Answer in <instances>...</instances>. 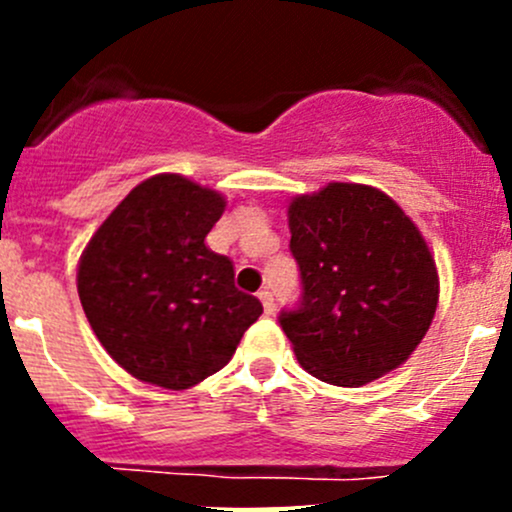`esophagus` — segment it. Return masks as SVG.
Here are the masks:
<instances>
[{"instance_id": "esophagus-1", "label": "esophagus", "mask_w": 512, "mask_h": 512, "mask_svg": "<svg viewBox=\"0 0 512 512\" xmlns=\"http://www.w3.org/2000/svg\"><path fill=\"white\" fill-rule=\"evenodd\" d=\"M260 299H262V307H265V314H275V294H272L270 289H262Z\"/></svg>"}]
</instances>
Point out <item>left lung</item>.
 Wrapping results in <instances>:
<instances>
[{"label":"left lung","instance_id":"obj_1","mask_svg":"<svg viewBox=\"0 0 512 512\" xmlns=\"http://www.w3.org/2000/svg\"><path fill=\"white\" fill-rule=\"evenodd\" d=\"M302 302L280 314L304 371L364 386L404 364L438 304V270L414 220L379 188L329 183L289 203Z\"/></svg>","mask_w":512,"mask_h":512}]
</instances>
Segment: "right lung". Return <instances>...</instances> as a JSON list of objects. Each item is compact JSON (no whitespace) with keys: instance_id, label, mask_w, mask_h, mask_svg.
I'll return each mask as SVG.
<instances>
[{"instance_id":"1","label":"right lung","mask_w":512,"mask_h":512,"mask_svg":"<svg viewBox=\"0 0 512 512\" xmlns=\"http://www.w3.org/2000/svg\"><path fill=\"white\" fill-rule=\"evenodd\" d=\"M225 213L218 190L178 173L138 183L94 232L76 287L91 329L136 379L183 391L220 371L262 314L205 237Z\"/></svg>"}]
</instances>
